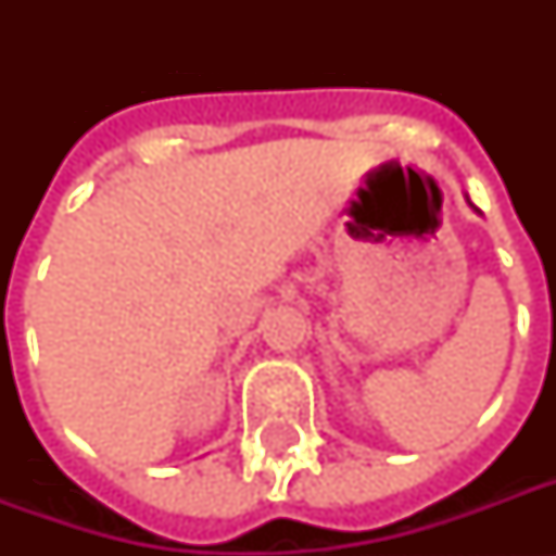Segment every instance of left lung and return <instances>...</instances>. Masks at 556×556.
Masks as SVG:
<instances>
[{"instance_id":"obj_1","label":"left lung","mask_w":556,"mask_h":556,"mask_svg":"<svg viewBox=\"0 0 556 556\" xmlns=\"http://www.w3.org/2000/svg\"><path fill=\"white\" fill-rule=\"evenodd\" d=\"M465 199H467V195H465ZM467 204H470V199H467ZM470 207H473V204H470ZM476 210V207H473ZM476 213H479V210H476Z\"/></svg>"}]
</instances>
